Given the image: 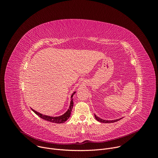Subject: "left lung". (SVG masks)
Here are the masks:
<instances>
[{"instance_id":"left-lung-1","label":"left lung","mask_w":158,"mask_h":158,"mask_svg":"<svg viewBox=\"0 0 158 158\" xmlns=\"http://www.w3.org/2000/svg\"><path fill=\"white\" fill-rule=\"evenodd\" d=\"M94 116H95V118L96 119L99 121V122H101V123H113L114 122H116V121H118L119 120L121 119H121H116V120H112V121H108V120H104V119H102L101 118H99V117L96 116V114H94Z\"/></svg>"}]
</instances>
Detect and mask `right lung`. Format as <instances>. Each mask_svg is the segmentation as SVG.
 <instances>
[{"label":"right lung","mask_w":158,"mask_h":158,"mask_svg":"<svg viewBox=\"0 0 158 158\" xmlns=\"http://www.w3.org/2000/svg\"><path fill=\"white\" fill-rule=\"evenodd\" d=\"M76 92H74L72 96H71V103H70V106L69 107V109L67 110V112H65V114H64L63 115L60 116H57V117H51V116H46V115H43L39 112H37V111H35V110L31 109L34 112V113H35L38 116H39L40 118L48 121L49 122H51V123H57V124H60V123H65L67 119H69V118L71 116V111L73 110V96H74V94H75Z\"/></svg>","instance_id":"right-lung-1"}]
</instances>
